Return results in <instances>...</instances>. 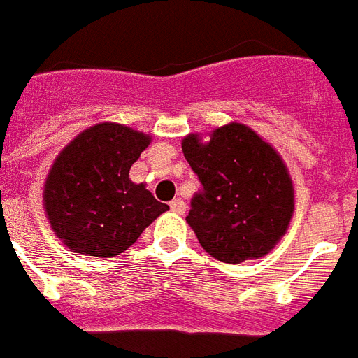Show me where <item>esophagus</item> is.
<instances>
[{
    "label": "esophagus",
    "mask_w": 358,
    "mask_h": 358,
    "mask_svg": "<svg viewBox=\"0 0 358 358\" xmlns=\"http://www.w3.org/2000/svg\"><path fill=\"white\" fill-rule=\"evenodd\" d=\"M169 208H171V212H175V214H185V212H187V204H185L181 199L171 200V202H169Z\"/></svg>",
    "instance_id": "esophagus-1"
}]
</instances>
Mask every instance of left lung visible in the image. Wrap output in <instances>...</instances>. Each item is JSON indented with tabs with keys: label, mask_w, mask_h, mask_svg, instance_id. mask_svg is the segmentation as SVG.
Listing matches in <instances>:
<instances>
[{
	"label": "left lung",
	"mask_w": 358,
	"mask_h": 358,
	"mask_svg": "<svg viewBox=\"0 0 358 358\" xmlns=\"http://www.w3.org/2000/svg\"><path fill=\"white\" fill-rule=\"evenodd\" d=\"M183 154L200 181L187 222L204 250L227 264L268 255L295 208L280 154L241 123L215 129L208 143L189 134Z\"/></svg>",
	"instance_id": "left-lung-1"
}]
</instances>
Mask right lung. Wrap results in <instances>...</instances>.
I'll return each instance as SVG.
<instances>
[{"label":"right lung","instance_id":"1","mask_svg":"<svg viewBox=\"0 0 358 358\" xmlns=\"http://www.w3.org/2000/svg\"><path fill=\"white\" fill-rule=\"evenodd\" d=\"M150 136L117 123H100L71 141L53 162L44 208L55 235L75 252L111 258L123 252L166 212L129 169Z\"/></svg>","mask_w":358,"mask_h":358}]
</instances>
